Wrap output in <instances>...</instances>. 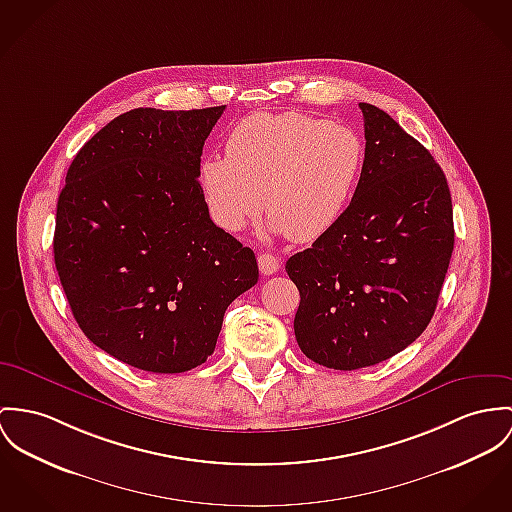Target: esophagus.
I'll use <instances>...</instances> for the list:
<instances>
[{
  "label": "esophagus",
  "instance_id": "34e87169",
  "mask_svg": "<svg viewBox=\"0 0 512 512\" xmlns=\"http://www.w3.org/2000/svg\"><path fill=\"white\" fill-rule=\"evenodd\" d=\"M257 263H259V271L263 275H275V273H278V269H280V259L275 257V255H271V253H261L257 257Z\"/></svg>",
  "mask_w": 512,
  "mask_h": 512
}]
</instances>
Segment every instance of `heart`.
Returning <instances> with one entry per match:
<instances>
[{
    "label": "heart",
    "instance_id": "b5f03b06",
    "mask_svg": "<svg viewBox=\"0 0 512 512\" xmlns=\"http://www.w3.org/2000/svg\"><path fill=\"white\" fill-rule=\"evenodd\" d=\"M364 169V144L353 128L304 113L243 118L226 158L200 167L216 222L236 232L261 212L292 241L310 243L339 224Z\"/></svg>",
    "mask_w": 512,
    "mask_h": 512
}]
</instances>
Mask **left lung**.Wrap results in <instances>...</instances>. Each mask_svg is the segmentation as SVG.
Returning a JSON list of instances; mask_svg holds the SVG:
<instances>
[{"mask_svg":"<svg viewBox=\"0 0 512 512\" xmlns=\"http://www.w3.org/2000/svg\"><path fill=\"white\" fill-rule=\"evenodd\" d=\"M364 117V169L335 228L286 261L300 290L296 341L310 360L356 370L429 325L454 249L452 197L431 152L382 109Z\"/></svg>","mask_w":512,"mask_h":512,"instance_id":"obj_1","label":"left lung"}]
</instances>
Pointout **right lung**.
<instances>
[{
    "label": "right lung",
    "mask_w": 512,
    "mask_h": 512,
    "mask_svg": "<svg viewBox=\"0 0 512 512\" xmlns=\"http://www.w3.org/2000/svg\"><path fill=\"white\" fill-rule=\"evenodd\" d=\"M224 109L120 115L79 150L58 197L54 263L79 329L146 372L200 366L228 306L259 278L255 253L210 220L198 183Z\"/></svg>",
    "instance_id": "1"
}]
</instances>
